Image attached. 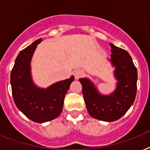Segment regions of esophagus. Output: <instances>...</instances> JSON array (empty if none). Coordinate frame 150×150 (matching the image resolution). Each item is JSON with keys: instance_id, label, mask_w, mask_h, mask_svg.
I'll return each instance as SVG.
<instances>
[{"instance_id": "esophagus-1", "label": "esophagus", "mask_w": 150, "mask_h": 150, "mask_svg": "<svg viewBox=\"0 0 150 150\" xmlns=\"http://www.w3.org/2000/svg\"><path fill=\"white\" fill-rule=\"evenodd\" d=\"M73 74H74L75 79H79L80 78H82L84 75V71L82 70V69H75Z\"/></svg>"}]
</instances>
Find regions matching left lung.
Returning <instances> with one entry per match:
<instances>
[{
	"mask_svg": "<svg viewBox=\"0 0 150 150\" xmlns=\"http://www.w3.org/2000/svg\"><path fill=\"white\" fill-rule=\"evenodd\" d=\"M111 55L109 61L114 68L116 88L108 95L100 93L88 78L79 79L82 86L87 110L89 115L100 121H114L128 111L135 101L137 91V69L126 50L110 43Z\"/></svg>",
	"mask_w": 150,
	"mask_h": 150,
	"instance_id": "obj_1",
	"label": "left lung"
}]
</instances>
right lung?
<instances>
[{
    "instance_id": "right-lung-1",
    "label": "right lung",
    "mask_w": 150,
    "mask_h": 150,
    "mask_svg": "<svg viewBox=\"0 0 150 150\" xmlns=\"http://www.w3.org/2000/svg\"><path fill=\"white\" fill-rule=\"evenodd\" d=\"M42 41L39 39L20 52L11 72V86L16 107L28 118L37 123L50 121L61 114L64 96L75 79L71 75L46 89L34 83L31 72L32 57Z\"/></svg>"
}]
</instances>
